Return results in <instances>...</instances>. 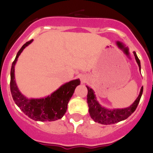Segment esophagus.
Instances as JSON below:
<instances>
[{
  "label": "esophagus",
  "mask_w": 153,
  "mask_h": 153,
  "mask_svg": "<svg viewBox=\"0 0 153 153\" xmlns=\"http://www.w3.org/2000/svg\"><path fill=\"white\" fill-rule=\"evenodd\" d=\"M84 80H85L84 79H82V81H84Z\"/></svg>",
  "instance_id": "34e87169"
}]
</instances>
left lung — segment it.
<instances>
[{"label":"left lung","mask_w":153,"mask_h":153,"mask_svg":"<svg viewBox=\"0 0 153 153\" xmlns=\"http://www.w3.org/2000/svg\"><path fill=\"white\" fill-rule=\"evenodd\" d=\"M135 58L136 62L138 65L139 70L140 71V62L138 57L137 56L136 53L133 52ZM88 88V95H87V102L88 105V111L91 117L97 123H101L104 125L114 124V123H118L122 120H126L128 118L137 108L139 103L140 97L143 94V86L141 87L138 97L134 100V102L131 105L127 108H106L102 106L97 100L96 95L94 94V91L89 86L86 85Z\"/></svg>","instance_id":"1"}]
</instances>
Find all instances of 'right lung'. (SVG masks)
I'll return each mask as SVG.
<instances>
[{"label":"right lung","mask_w":153,"mask_h":153,"mask_svg":"<svg viewBox=\"0 0 153 153\" xmlns=\"http://www.w3.org/2000/svg\"><path fill=\"white\" fill-rule=\"evenodd\" d=\"M33 40L22 47L13 62L10 72V91L13 100L26 115L36 121H54L61 119L65 114L68 103L74 94L75 88L80 84L79 79L71 80L60 86L51 95L39 99H29L19 91L15 78V65L18 58L26 47Z\"/></svg>","instance_id":"obj_1"}]
</instances>
